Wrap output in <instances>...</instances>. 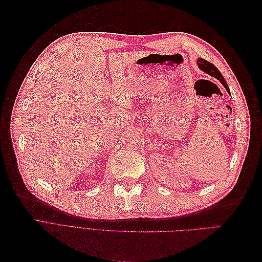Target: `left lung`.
<instances>
[{
  "label": "left lung",
  "mask_w": 262,
  "mask_h": 262,
  "mask_svg": "<svg viewBox=\"0 0 262 262\" xmlns=\"http://www.w3.org/2000/svg\"><path fill=\"white\" fill-rule=\"evenodd\" d=\"M196 64H198V67H199V69H200L201 71H203L204 73H207V74H209V75H211V76H213V77H215L216 80H219V81L222 83V85H223V86L225 87L227 93L231 94V92H229V89H228V85H227L226 81L224 80L223 75H222V74L220 73V71L216 69L215 66H213L212 63L208 62L207 60H204V59H202V58L196 59Z\"/></svg>",
  "instance_id": "8db88e82"
}]
</instances>
